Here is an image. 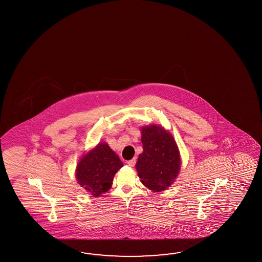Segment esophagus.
I'll return each instance as SVG.
<instances>
[{
    "instance_id": "34e87169",
    "label": "esophagus",
    "mask_w": 262,
    "mask_h": 262,
    "mask_svg": "<svg viewBox=\"0 0 262 262\" xmlns=\"http://www.w3.org/2000/svg\"><path fill=\"white\" fill-rule=\"evenodd\" d=\"M136 162H137L136 158H133V159H131V160L127 161V164H128L129 167H133L134 166L136 165Z\"/></svg>"
}]
</instances>
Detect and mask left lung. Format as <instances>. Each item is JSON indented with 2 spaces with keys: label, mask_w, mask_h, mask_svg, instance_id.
Returning a JSON list of instances; mask_svg holds the SVG:
<instances>
[{
  "label": "left lung",
  "mask_w": 262,
  "mask_h": 262,
  "mask_svg": "<svg viewBox=\"0 0 262 262\" xmlns=\"http://www.w3.org/2000/svg\"><path fill=\"white\" fill-rule=\"evenodd\" d=\"M143 152L137 162L141 183L149 189L159 192L170 186L178 176L181 159L171 134L161 126L151 124L141 129Z\"/></svg>",
  "instance_id": "left-lung-1"
}]
</instances>
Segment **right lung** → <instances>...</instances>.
<instances>
[{"mask_svg": "<svg viewBox=\"0 0 262 262\" xmlns=\"http://www.w3.org/2000/svg\"><path fill=\"white\" fill-rule=\"evenodd\" d=\"M123 166L108 145L99 143L78 162L76 176L81 187L99 196L112 187L115 173Z\"/></svg>", "mask_w": 262, "mask_h": 262, "instance_id": "obj_1", "label": "right lung"}]
</instances>
